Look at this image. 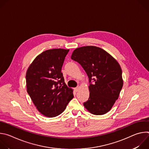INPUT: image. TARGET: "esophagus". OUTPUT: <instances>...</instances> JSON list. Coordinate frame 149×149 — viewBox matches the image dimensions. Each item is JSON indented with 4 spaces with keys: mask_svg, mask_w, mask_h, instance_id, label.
Masks as SVG:
<instances>
[{
    "mask_svg": "<svg viewBox=\"0 0 149 149\" xmlns=\"http://www.w3.org/2000/svg\"><path fill=\"white\" fill-rule=\"evenodd\" d=\"M79 90V86H77L76 88H75V91L76 92H78Z\"/></svg>",
    "mask_w": 149,
    "mask_h": 149,
    "instance_id": "34e87169",
    "label": "esophagus"
}]
</instances>
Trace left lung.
I'll return each mask as SVG.
<instances>
[{"mask_svg": "<svg viewBox=\"0 0 149 149\" xmlns=\"http://www.w3.org/2000/svg\"><path fill=\"white\" fill-rule=\"evenodd\" d=\"M71 59L79 63L89 79L90 97L84 107L95 115L109 112L123 86L119 63L105 51L94 46L77 48Z\"/></svg>", "mask_w": 149, "mask_h": 149, "instance_id": "1", "label": "left lung"}]
</instances>
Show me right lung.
<instances>
[{
	"label": "right lung",
	"instance_id": "1",
	"mask_svg": "<svg viewBox=\"0 0 149 149\" xmlns=\"http://www.w3.org/2000/svg\"><path fill=\"white\" fill-rule=\"evenodd\" d=\"M68 49L47 50L37 56L26 74L27 92L38 110L46 117L61 114L73 98L61 69Z\"/></svg>",
	"mask_w": 149,
	"mask_h": 149
}]
</instances>
